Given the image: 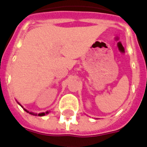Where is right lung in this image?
<instances>
[{
	"instance_id": "obj_1",
	"label": "right lung",
	"mask_w": 147,
	"mask_h": 147,
	"mask_svg": "<svg viewBox=\"0 0 147 147\" xmlns=\"http://www.w3.org/2000/svg\"><path fill=\"white\" fill-rule=\"evenodd\" d=\"M24 110L26 111L27 113H29L28 111H27L26 109H24ZM29 113L31 114V115H34V116H37V114H34V113ZM47 113H49V112H47V113H39L38 115V116H45V114H47Z\"/></svg>"
}]
</instances>
